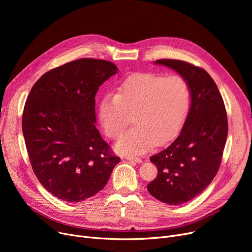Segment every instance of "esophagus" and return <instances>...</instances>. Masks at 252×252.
<instances>
[{"label": "esophagus", "mask_w": 252, "mask_h": 252, "mask_svg": "<svg viewBox=\"0 0 252 252\" xmlns=\"http://www.w3.org/2000/svg\"><path fill=\"white\" fill-rule=\"evenodd\" d=\"M126 159H127V160H129V161L138 162V163H141V162H142V159H141V158H139V157H134V156H129V155L126 156Z\"/></svg>", "instance_id": "obj_1"}]
</instances>
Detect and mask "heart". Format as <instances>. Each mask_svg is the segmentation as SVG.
<instances>
[{
	"instance_id": "heart-1",
	"label": "heart",
	"mask_w": 252,
	"mask_h": 252,
	"mask_svg": "<svg viewBox=\"0 0 252 252\" xmlns=\"http://www.w3.org/2000/svg\"><path fill=\"white\" fill-rule=\"evenodd\" d=\"M191 89L187 79L140 72L127 76L115 94L105 95L98 107V118L110 139L121 138L131 122L134 126L117 142L115 149L124 154H143L154 145L173 140L189 114Z\"/></svg>"
}]
</instances>
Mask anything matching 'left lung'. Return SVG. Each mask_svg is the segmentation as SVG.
Listing matches in <instances>:
<instances>
[{"mask_svg":"<svg viewBox=\"0 0 252 252\" xmlns=\"http://www.w3.org/2000/svg\"><path fill=\"white\" fill-rule=\"evenodd\" d=\"M187 79L191 107L181 134L169 146L150 157L158 170L147 185L149 193L169 205L199 195L216 177L228 136V118L220 93L201 67L175 59H159Z\"/></svg>","mask_w":252,"mask_h":252,"instance_id":"left-lung-1","label":"left lung"}]
</instances>
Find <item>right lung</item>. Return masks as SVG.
I'll list each match as a JSON object with an SVG mask.
<instances>
[{
    "label": "right lung",
    "mask_w": 252,
    "mask_h": 252,
    "mask_svg": "<svg viewBox=\"0 0 252 252\" xmlns=\"http://www.w3.org/2000/svg\"><path fill=\"white\" fill-rule=\"evenodd\" d=\"M116 72L101 59L65 63L39 77L25 102L22 131L33 173L63 201L101 191L121 161L95 125L98 89Z\"/></svg>",
    "instance_id": "obj_1"
}]
</instances>
